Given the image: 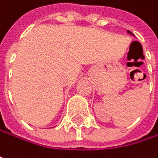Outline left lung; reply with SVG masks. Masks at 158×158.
<instances>
[{
    "label": "left lung",
    "mask_w": 158,
    "mask_h": 158,
    "mask_svg": "<svg viewBox=\"0 0 158 158\" xmlns=\"http://www.w3.org/2000/svg\"><path fill=\"white\" fill-rule=\"evenodd\" d=\"M128 33H129V34H132V33H131L130 31H128ZM132 35H133V34H132Z\"/></svg>",
    "instance_id": "obj_1"
}]
</instances>
